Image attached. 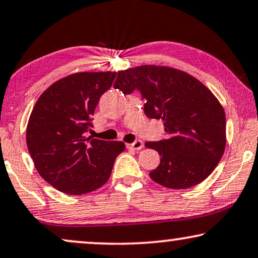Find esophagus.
I'll return each mask as SVG.
<instances>
[{
    "instance_id": "obj_1",
    "label": "esophagus",
    "mask_w": 258,
    "mask_h": 258,
    "mask_svg": "<svg viewBox=\"0 0 258 258\" xmlns=\"http://www.w3.org/2000/svg\"><path fill=\"white\" fill-rule=\"evenodd\" d=\"M127 147H128V149H133L136 151H139V150L143 149V142H142V140H136L135 143L127 144Z\"/></svg>"
}]
</instances>
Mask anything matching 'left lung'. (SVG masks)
Returning a JSON list of instances; mask_svg holds the SVG:
<instances>
[{"label":"left lung","instance_id":"left-lung-1","mask_svg":"<svg viewBox=\"0 0 258 258\" xmlns=\"http://www.w3.org/2000/svg\"><path fill=\"white\" fill-rule=\"evenodd\" d=\"M114 88L139 91L146 116L163 120L166 139L145 144L161 157L152 180L181 190L210 176L226 143L224 109L210 89L183 71L153 64L118 72Z\"/></svg>","mask_w":258,"mask_h":258}]
</instances>
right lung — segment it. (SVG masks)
Masks as SVG:
<instances>
[{
	"instance_id": "1",
	"label": "right lung",
	"mask_w": 258,
	"mask_h": 258,
	"mask_svg": "<svg viewBox=\"0 0 258 258\" xmlns=\"http://www.w3.org/2000/svg\"><path fill=\"white\" fill-rule=\"evenodd\" d=\"M115 72H81L49 86L34 106L27 146L37 172L63 194L84 195L111 176L122 142L86 138L99 99L111 88Z\"/></svg>"
}]
</instances>
